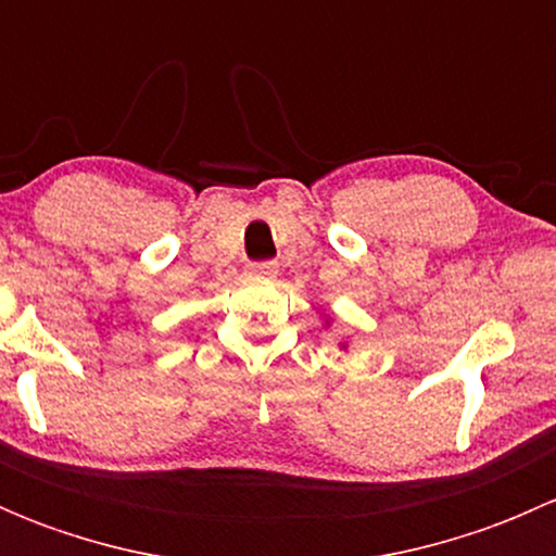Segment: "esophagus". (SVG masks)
<instances>
[{"label":"esophagus","mask_w":556,"mask_h":556,"mask_svg":"<svg viewBox=\"0 0 556 556\" xmlns=\"http://www.w3.org/2000/svg\"><path fill=\"white\" fill-rule=\"evenodd\" d=\"M247 274H250V277H257V279H266V277H274V274H277V263H250V266H247Z\"/></svg>","instance_id":"34e87169"}]
</instances>
